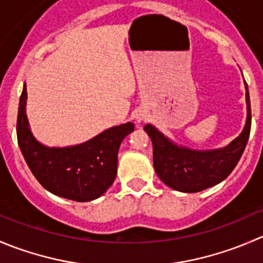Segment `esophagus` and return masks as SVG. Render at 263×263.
Returning <instances> with one entry per match:
<instances>
[{
    "instance_id": "34e87169",
    "label": "esophagus",
    "mask_w": 263,
    "mask_h": 263,
    "mask_svg": "<svg viewBox=\"0 0 263 263\" xmlns=\"http://www.w3.org/2000/svg\"><path fill=\"white\" fill-rule=\"evenodd\" d=\"M142 118H144V116H139V117H137V119H139V121H141Z\"/></svg>"
}]
</instances>
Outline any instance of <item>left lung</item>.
<instances>
[{"instance_id":"left-lung-1","label":"left lung","mask_w":263,"mask_h":263,"mask_svg":"<svg viewBox=\"0 0 263 263\" xmlns=\"http://www.w3.org/2000/svg\"><path fill=\"white\" fill-rule=\"evenodd\" d=\"M247 88V123L240 136L229 146L212 152L178 147L165 139L155 127L145 124L144 129L153 142V163L157 175L170 187L183 193H198L225 180L235 165L248 142L252 114L248 86Z\"/></svg>"}]
</instances>
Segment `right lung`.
<instances>
[{
    "mask_svg": "<svg viewBox=\"0 0 263 263\" xmlns=\"http://www.w3.org/2000/svg\"><path fill=\"white\" fill-rule=\"evenodd\" d=\"M25 100L24 85L17 109V144L38 182L50 193L76 202H90L103 195L116 178L119 146L134 131V124L111 127L77 146L46 147L30 134Z\"/></svg>",
    "mask_w": 263,
    "mask_h": 263,
    "instance_id": "obj_1",
    "label": "right lung"
}]
</instances>
